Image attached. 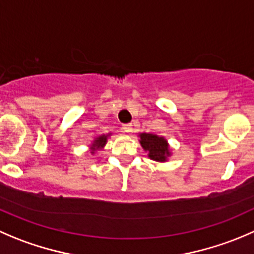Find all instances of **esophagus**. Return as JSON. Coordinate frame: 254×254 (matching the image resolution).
Returning a JSON list of instances; mask_svg holds the SVG:
<instances>
[{
	"label": "esophagus",
	"mask_w": 254,
	"mask_h": 254,
	"mask_svg": "<svg viewBox=\"0 0 254 254\" xmlns=\"http://www.w3.org/2000/svg\"><path fill=\"white\" fill-rule=\"evenodd\" d=\"M123 130H124L125 132H127V134H130V132H132V125L131 124H124L123 125Z\"/></svg>",
	"instance_id": "1"
}]
</instances>
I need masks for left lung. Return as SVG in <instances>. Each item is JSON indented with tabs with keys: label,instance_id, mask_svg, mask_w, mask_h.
<instances>
[{
	"label": "left lung",
	"instance_id": "obj_1",
	"mask_svg": "<svg viewBox=\"0 0 254 254\" xmlns=\"http://www.w3.org/2000/svg\"><path fill=\"white\" fill-rule=\"evenodd\" d=\"M140 145L145 152H147L149 159L156 162H166L171 156V147L164 136L152 134V132H140Z\"/></svg>",
	"mask_w": 254,
	"mask_h": 254
}]
</instances>
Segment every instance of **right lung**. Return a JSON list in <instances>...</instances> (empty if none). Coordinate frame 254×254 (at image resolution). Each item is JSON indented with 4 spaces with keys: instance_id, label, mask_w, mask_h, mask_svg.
Returning <instances> with one entry per match:
<instances>
[{
    "instance_id": "right-lung-1",
    "label": "right lung",
    "mask_w": 254,
    "mask_h": 254,
    "mask_svg": "<svg viewBox=\"0 0 254 254\" xmlns=\"http://www.w3.org/2000/svg\"><path fill=\"white\" fill-rule=\"evenodd\" d=\"M113 132H108V134H103V135H99V136L94 137V140L92 141V144L89 145V150L90 152H92V155H94L95 152L100 151V150L104 149V146L107 145L108 142V139H109L110 136H112Z\"/></svg>"
}]
</instances>
